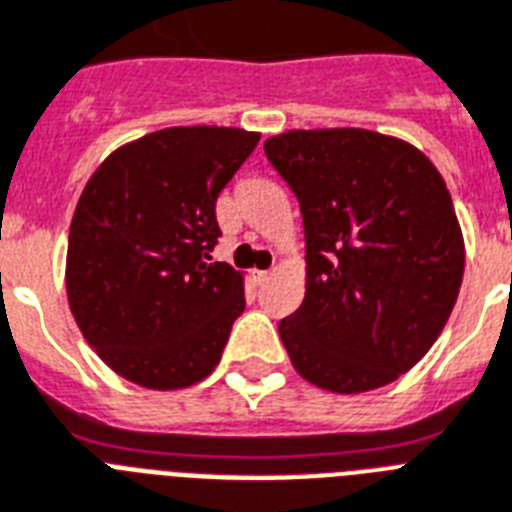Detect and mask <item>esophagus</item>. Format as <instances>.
<instances>
[{"mask_svg":"<svg viewBox=\"0 0 512 512\" xmlns=\"http://www.w3.org/2000/svg\"><path fill=\"white\" fill-rule=\"evenodd\" d=\"M253 277H256V282H259V285H264V282L272 277V272H267V269H259V272H253Z\"/></svg>","mask_w":512,"mask_h":512,"instance_id":"1","label":"esophagus"}]
</instances>
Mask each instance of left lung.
<instances>
[{
  "label": "left lung",
  "instance_id": "obj_1",
  "mask_svg": "<svg viewBox=\"0 0 512 512\" xmlns=\"http://www.w3.org/2000/svg\"><path fill=\"white\" fill-rule=\"evenodd\" d=\"M264 153L304 216L306 296L280 322L290 362L335 394L386 386L425 357L460 293L444 179L420 150L367 129L285 132Z\"/></svg>",
  "mask_w": 512,
  "mask_h": 512
}]
</instances>
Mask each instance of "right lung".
<instances>
[{
    "instance_id": "obj_1",
    "label": "right lung",
    "mask_w": 512,
    "mask_h": 512,
    "mask_svg": "<svg viewBox=\"0 0 512 512\" xmlns=\"http://www.w3.org/2000/svg\"><path fill=\"white\" fill-rule=\"evenodd\" d=\"M256 145L243 129L174 126L118 147L81 192L65 288L84 338L121 378L169 391L219 365L245 290L211 261L216 198Z\"/></svg>"
}]
</instances>
